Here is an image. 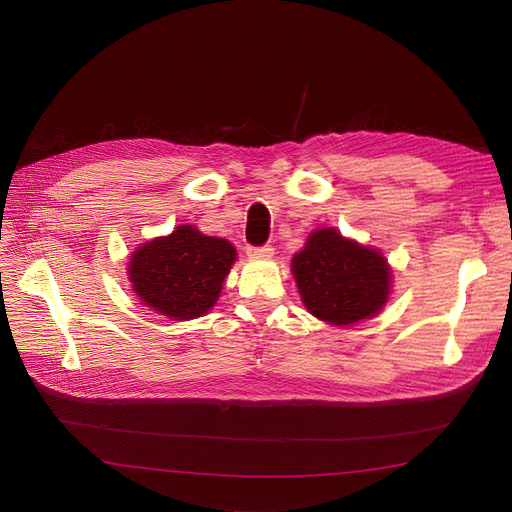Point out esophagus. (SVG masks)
<instances>
[{
  "instance_id": "1",
  "label": "esophagus",
  "mask_w": 512,
  "mask_h": 512,
  "mask_svg": "<svg viewBox=\"0 0 512 512\" xmlns=\"http://www.w3.org/2000/svg\"><path fill=\"white\" fill-rule=\"evenodd\" d=\"M247 255L251 259H270L274 255V249L270 245H263V247H247Z\"/></svg>"
}]
</instances>
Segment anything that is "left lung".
Wrapping results in <instances>:
<instances>
[{
	"label": "left lung",
	"mask_w": 512,
	"mask_h": 512,
	"mask_svg": "<svg viewBox=\"0 0 512 512\" xmlns=\"http://www.w3.org/2000/svg\"><path fill=\"white\" fill-rule=\"evenodd\" d=\"M292 274L307 311L332 326H353L380 313L392 286L384 255L336 228L309 234L292 257Z\"/></svg>",
	"instance_id": "1"
}]
</instances>
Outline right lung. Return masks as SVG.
<instances>
[{
	"label": "right lung",
	"mask_w": 512,
	"mask_h": 512,
	"mask_svg": "<svg viewBox=\"0 0 512 512\" xmlns=\"http://www.w3.org/2000/svg\"><path fill=\"white\" fill-rule=\"evenodd\" d=\"M236 249L226 238L178 226L132 253L128 280L143 305L174 321L205 315L218 301Z\"/></svg>",
	"instance_id": "1"
}]
</instances>
